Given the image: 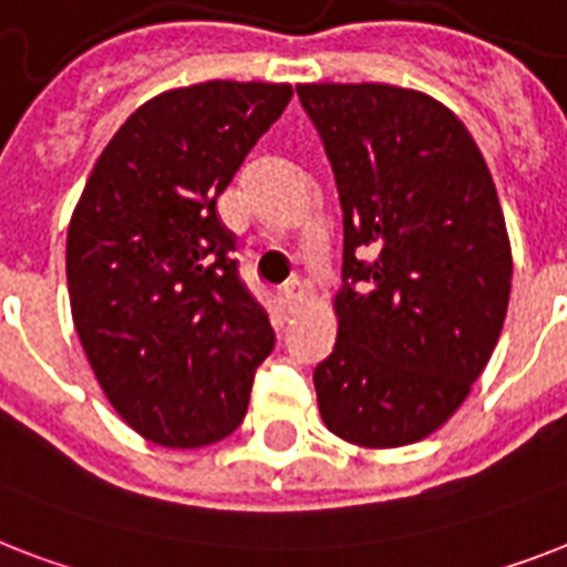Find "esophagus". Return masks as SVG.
<instances>
[{
  "label": "esophagus",
  "mask_w": 567,
  "mask_h": 567,
  "mask_svg": "<svg viewBox=\"0 0 567 567\" xmlns=\"http://www.w3.org/2000/svg\"><path fill=\"white\" fill-rule=\"evenodd\" d=\"M302 302V285L297 282V279H291V282L285 285L282 288V306L285 311H293V308Z\"/></svg>",
  "instance_id": "esophagus-1"
}]
</instances>
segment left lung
Instances as JSON below:
<instances>
[{"label":"left lung","instance_id":"8db88e82","mask_svg":"<svg viewBox=\"0 0 567 567\" xmlns=\"http://www.w3.org/2000/svg\"><path fill=\"white\" fill-rule=\"evenodd\" d=\"M343 209L338 340L315 390L331 434L411 445L489 363L513 252L481 148L449 107L390 84H299Z\"/></svg>","mask_w":567,"mask_h":567}]
</instances>
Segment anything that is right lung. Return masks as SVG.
<instances>
[{"label": "right lung", "instance_id": "1", "mask_svg": "<svg viewBox=\"0 0 567 567\" xmlns=\"http://www.w3.org/2000/svg\"><path fill=\"white\" fill-rule=\"evenodd\" d=\"M291 95L256 81L156 95L101 151L69 220L81 347L118 416L165 449L233 434L274 349L215 204Z\"/></svg>", "mask_w": 567, "mask_h": 567}]
</instances>
